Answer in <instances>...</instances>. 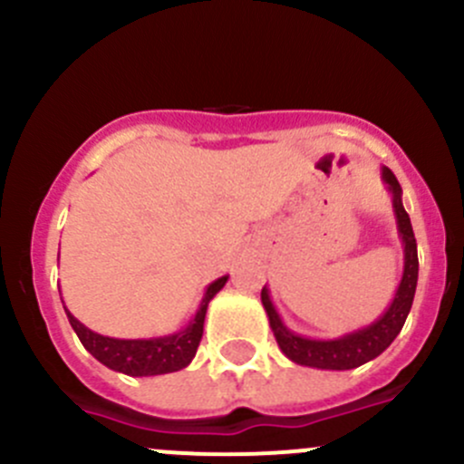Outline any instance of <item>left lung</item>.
<instances>
[{"mask_svg": "<svg viewBox=\"0 0 464 464\" xmlns=\"http://www.w3.org/2000/svg\"><path fill=\"white\" fill-rule=\"evenodd\" d=\"M382 179L392 195L397 233H400L401 246H404V274H401L395 298L377 321L362 327V330L336 336V339H310V336L296 334V332L285 325L280 314L276 312L274 303H271L269 289L262 287V307L269 316V325L276 341H278V348L283 350L285 357L292 359L298 366L319 368V371H353V368L363 366V363L379 357L404 327L406 316H409L411 305H413L415 287H418V245H415L411 218L404 210V204H401L400 181L386 166L382 168Z\"/></svg>", "mask_w": 464, "mask_h": 464, "instance_id": "8db88e82", "label": "left lung"}]
</instances>
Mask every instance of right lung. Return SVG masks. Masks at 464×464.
I'll use <instances>...</instances> for the list:
<instances>
[{
	"label": "right lung",
	"instance_id": "1",
	"mask_svg": "<svg viewBox=\"0 0 464 464\" xmlns=\"http://www.w3.org/2000/svg\"><path fill=\"white\" fill-rule=\"evenodd\" d=\"M227 280L228 276L213 280L206 287L202 303H199L198 312H195L188 325L168 336H152V339H111V336H102L82 325L67 307H64V312H67V319L72 323L73 332L78 334L81 343L85 345L87 353H92L102 366L130 377L166 375V372L181 371V368H186L193 362L204 334V319L206 310H208V303L227 285Z\"/></svg>",
	"mask_w": 464,
	"mask_h": 464
}]
</instances>
